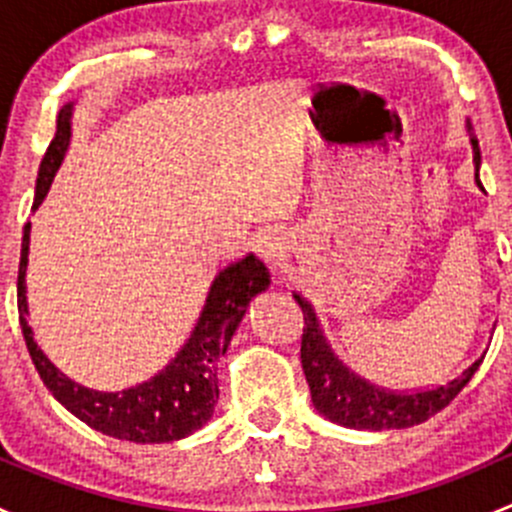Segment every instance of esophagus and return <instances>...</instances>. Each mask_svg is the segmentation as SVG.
<instances>
[{
	"instance_id": "1",
	"label": "esophagus",
	"mask_w": 512,
	"mask_h": 512,
	"mask_svg": "<svg viewBox=\"0 0 512 512\" xmlns=\"http://www.w3.org/2000/svg\"><path fill=\"white\" fill-rule=\"evenodd\" d=\"M255 252L257 257H262V260L270 262V265H277L282 252L280 237H277L275 232H262V235L255 237Z\"/></svg>"
}]
</instances>
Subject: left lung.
Here are the masks:
<instances>
[{"instance_id": "left-lung-1", "label": "left lung", "mask_w": 512, "mask_h": 512, "mask_svg": "<svg viewBox=\"0 0 512 512\" xmlns=\"http://www.w3.org/2000/svg\"><path fill=\"white\" fill-rule=\"evenodd\" d=\"M468 138L473 148V165H476V185H480V148L476 136H473L471 121L466 123ZM294 302L299 304L304 314V334H302V369L307 376L309 394H312L314 409L332 423L344 428H356V431H386V428H409L423 423L426 418L446 409L458 391L471 381L476 369L483 361H473L461 376L448 381L446 386H433L426 391H414V394H396V391L379 389L369 384L364 376L354 374L332 347L327 344L319 319L314 314L312 304L294 292Z\"/></svg>"}]
</instances>
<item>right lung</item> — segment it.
I'll return each mask as SVG.
<instances>
[{"instance_id": "right-lung-1", "label": "right lung", "mask_w": 512, "mask_h": 512, "mask_svg": "<svg viewBox=\"0 0 512 512\" xmlns=\"http://www.w3.org/2000/svg\"><path fill=\"white\" fill-rule=\"evenodd\" d=\"M74 106L76 103L69 101L56 116V133L39 165L32 210L44 203L56 170L61 168L69 151ZM29 235H32V223L24 225L22 260H19V327L29 356L51 396L86 426L121 441L168 443L180 441L203 428L213 418L220 396L215 364L230 347L232 334L240 327L252 297L270 287L267 267L255 255H245L242 260L223 267L208 289L203 312L190 337L158 374L123 391H96L76 384L64 371L56 369L36 344L34 329L29 327L27 304Z\"/></svg>"}]
</instances>
